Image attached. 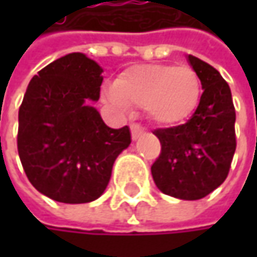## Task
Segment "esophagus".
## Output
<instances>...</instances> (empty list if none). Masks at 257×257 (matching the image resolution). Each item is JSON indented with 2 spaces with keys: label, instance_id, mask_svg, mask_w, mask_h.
<instances>
[{
  "label": "esophagus",
  "instance_id": "obj_1",
  "mask_svg": "<svg viewBox=\"0 0 257 257\" xmlns=\"http://www.w3.org/2000/svg\"><path fill=\"white\" fill-rule=\"evenodd\" d=\"M130 130H132V137H133V140H137V139L144 133V128L140 124H132V125H130Z\"/></svg>",
  "mask_w": 257,
  "mask_h": 257
}]
</instances>
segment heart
Wrapping results in <instances>:
<instances>
[{
  "mask_svg": "<svg viewBox=\"0 0 257 257\" xmlns=\"http://www.w3.org/2000/svg\"><path fill=\"white\" fill-rule=\"evenodd\" d=\"M200 78L187 65H136L123 71L107 90L114 105L146 107L154 123L173 125L186 120L200 100Z\"/></svg>",
  "mask_w": 257,
  "mask_h": 257,
  "instance_id": "b5f03b06",
  "label": "heart"
}]
</instances>
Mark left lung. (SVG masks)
Returning <instances> with one entry per match:
<instances>
[{
	"label": "left lung",
	"mask_w": 257,
	"mask_h": 257,
	"mask_svg": "<svg viewBox=\"0 0 257 257\" xmlns=\"http://www.w3.org/2000/svg\"><path fill=\"white\" fill-rule=\"evenodd\" d=\"M187 61L202 83L200 103L184 124L154 130L162 153L152 176L164 194L199 200L227 177L236 150V113L230 87L220 73L194 55H187Z\"/></svg>",
	"instance_id": "obj_1"
}]
</instances>
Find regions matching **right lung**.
Listing matches in <instances>:
<instances>
[{
	"instance_id": "right-lung-1",
	"label": "right lung",
	"mask_w": 257,
	"mask_h": 257,
	"mask_svg": "<svg viewBox=\"0 0 257 257\" xmlns=\"http://www.w3.org/2000/svg\"><path fill=\"white\" fill-rule=\"evenodd\" d=\"M103 68L83 53L44 67L27 87L18 111V154L30 183L55 202L98 199L130 128L105 125L90 100L100 98Z\"/></svg>"
}]
</instances>
